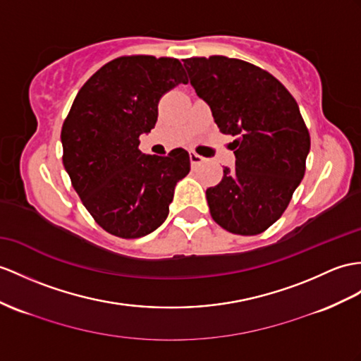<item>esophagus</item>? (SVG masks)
<instances>
[{
	"instance_id": "1",
	"label": "esophagus",
	"mask_w": 361,
	"mask_h": 361,
	"mask_svg": "<svg viewBox=\"0 0 361 361\" xmlns=\"http://www.w3.org/2000/svg\"><path fill=\"white\" fill-rule=\"evenodd\" d=\"M204 161H205L204 157L199 156L197 153H195V152L190 153V162H191V165H199V164H202Z\"/></svg>"
}]
</instances>
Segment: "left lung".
I'll return each mask as SVG.
<instances>
[{"mask_svg": "<svg viewBox=\"0 0 361 361\" xmlns=\"http://www.w3.org/2000/svg\"><path fill=\"white\" fill-rule=\"evenodd\" d=\"M183 67L219 130L235 137V166L207 190L211 217L233 234H260L305 176L311 139L298 105L274 76L242 59L188 58Z\"/></svg>", "mask_w": 361, "mask_h": 361, "instance_id": "obj_1", "label": "left lung"}]
</instances>
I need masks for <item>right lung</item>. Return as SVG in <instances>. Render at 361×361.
Returning <instances> with one entry per match:
<instances>
[{
    "label": "right lung",
    "mask_w": 361,
    "mask_h": 361,
    "mask_svg": "<svg viewBox=\"0 0 361 361\" xmlns=\"http://www.w3.org/2000/svg\"><path fill=\"white\" fill-rule=\"evenodd\" d=\"M187 82L179 59L136 55L110 61L78 92L61 130L63 162L107 233L136 239L169 216L176 183L190 171L188 152L144 154L139 136L154 128L162 96Z\"/></svg>",
    "instance_id": "1"
}]
</instances>
